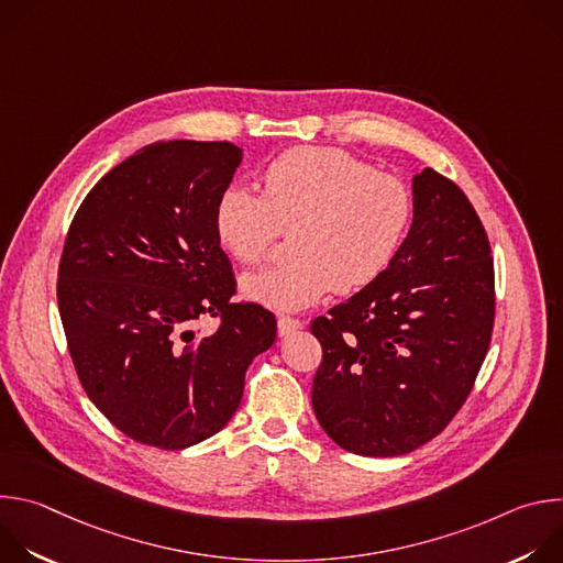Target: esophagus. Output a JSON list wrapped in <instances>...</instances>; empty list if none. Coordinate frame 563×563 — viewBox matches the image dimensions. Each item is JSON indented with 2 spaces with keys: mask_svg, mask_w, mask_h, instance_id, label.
Masks as SVG:
<instances>
[{
  "mask_svg": "<svg viewBox=\"0 0 563 563\" xmlns=\"http://www.w3.org/2000/svg\"><path fill=\"white\" fill-rule=\"evenodd\" d=\"M300 328H302V320H298V318H291V316H280L278 318V334L280 336H287V334H291Z\"/></svg>",
  "mask_w": 563,
  "mask_h": 563,
  "instance_id": "1",
  "label": "esophagus"
}]
</instances>
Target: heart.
Returning a JSON list of instances; mask_svg holds the SVG:
<instances>
[{
  "mask_svg": "<svg viewBox=\"0 0 563 563\" xmlns=\"http://www.w3.org/2000/svg\"><path fill=\"white\" fill-rule=\"evenodd\" d=\"M415 218L412 189L341 148L300 146L263 174V194L229 185L216 202L220 245L243 265L263 263L289 231V263L247 274L243 294L278 311H298L330 289L372 285L404 247Z\"/></svg>",
  "mask_w": 563,
  "mask_h": 563,
  "instance_id": "heart-1",
  "label": "heart"
}]
</instances>
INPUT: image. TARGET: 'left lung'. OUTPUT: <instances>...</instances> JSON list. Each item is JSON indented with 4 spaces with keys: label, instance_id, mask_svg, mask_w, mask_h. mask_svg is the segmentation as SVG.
Masks as SVG:
<instances>
[{
    "label": "left lung",
    "instance_id": "8db88e82",
    "mask_svg": "<svg viewBox=\"0 0 563 563\" xmlns=\"http://www.w3.org/2000/svg\"><path fill=\"white\" fill-rule=\"evenodd\" d=\"M415 220L394 263L318 316L311 406L361 456L408 454L448 428L486 361L495 261L472 202L445 176H415Z\"/></svg>",
    "mask_w": 563,
    "mask_h": 563
}]
</instances>
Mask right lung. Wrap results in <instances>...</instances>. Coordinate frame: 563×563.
<instances>
[{"label":"right lung","mask_w":563,"mask_h":563,"mask_svg":"<svg viewBox=\"0 0 563 563\" xmlns=\"http://www.w3.org/2000/svg\"><path fill=\"white\" fill-rule=\"evenodd\" d=\"M240 159L231 142H155L111 169L68 227L57 269L68 354L96 408L137 443L183 450L213 437L276 341L269 309L231 300L213 227ZM202 317L219 328L194 331Z\"/></svg>","instance_id":"obj_1"}]
</instances>
